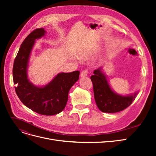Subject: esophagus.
<instances>
[{
	"label": "esophagus",
	"instance_id": "1",
	"mask_svg": "<svg viewBox=\"0 0 156 156\" xmlns=\"http://www.w3.org/2000/svg\"><path fill=\"white\" fill-rule=\"evenodd\" d=\"M87 75H88V71L87 69H84L81 73V77H86V76H87Z\"/></svg>",
	"mask_w": 156,
	"mask_h": 156
}]
</instances>
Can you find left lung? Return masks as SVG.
I'll return each instance as SVG.
<instances>
[{
    "label": "left lung",
    "mask_w": 156,
    "mask_h": 156,
    "mask_svg": "<svg viewBox=\"0 0 156 156\" xmlns=\"http://www.w3.org/2000/svg\"><path fill=\"white\" fill-rule=\"evenodd\" d=\"M93 83L94 95L99 109L103 112L115 113L129 107L137 95L138 92L123 96L117 94L111 88L107 75L102 67L94 71L90 77Z\"/></svg>",
    "instance_id": "left-lung-1"
}]
</instances>
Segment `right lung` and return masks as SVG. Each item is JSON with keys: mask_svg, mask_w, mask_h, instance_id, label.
Instances as JSON below:
<instances>
[{"mask_svg": "<svg viewBox=\"0 0 156 156\" xmlns=\"http://www.w3.org/2000/svg\"><path fill=\"white\" fill-rule=\"evenodd\" d=\"M44 28L32 31L22 43L14 60L13 83L17 96L26 107L38 114L51 116L65 108L70 88L79 80V71L59 73L45 86L38 87L28 78V67L36 40L45 36Z\"/></svg>", "mask_w": 156, "mask_h": 156, "instance_id": "add662e5", "label": "right lung"}]
</instances>
